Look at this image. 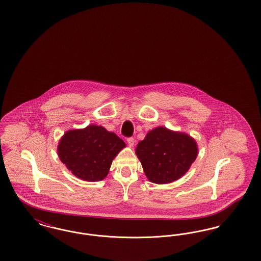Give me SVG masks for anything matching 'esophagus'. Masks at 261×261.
<instances>
[{"label":"esophagus","mask_w":261,"mask_h":261,"mask_svg":"<svg viewBox=\"0 0 261 261\" xmlns=\"http://www.w3.org/2000/svg\"><path fill=\"white\" fill-rule=\"evenodd\" d=\"M127 144H128V146H129L130 148H133L134 145H135V140H134V138H128V139H127Z\"/></svg>","instance_id":"obj_1"}]
</instances>
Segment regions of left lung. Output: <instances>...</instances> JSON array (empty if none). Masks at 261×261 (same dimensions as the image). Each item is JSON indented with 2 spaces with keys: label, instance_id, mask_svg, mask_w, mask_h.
Segmentation results:
<instances>
[{
  "label": "left lung",
  "instance_id": "8db88e82",
  "mask_svg": "<svg viewBox=\"0 0 261 261\" xmlns=\"http://www.w3.org/2000/svg\"><path fill=\"white\" fill-rule=\"evenodd\" d=\"M198 151L193 137L159 126L139 142L135 152L150 182L168 184L186 174Z\"/></svg>",
  "mask_w": 261,
  "mask_h": 261
}]
</instances>
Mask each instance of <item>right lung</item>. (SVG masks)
<instances>
[{"mask_svg":"<svg viewBox=\"0 0 261 261\" xmlns=\"http://www.w3.org/2000/svg\"><path fill=\"white\" fill-rule=\"evenodd\" d=\"M125 147L123 140L115 133L91 124L66 131L59 142L58 154L77 178L96 182L108 176L112 161Z\"/></svg>","mask_w":261,"mask_h":261,"instance_id":"1","label":"right lung"}]
</instances>
